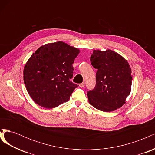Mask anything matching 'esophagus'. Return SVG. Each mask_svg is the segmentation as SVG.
<instances>
[{"instance_id":"esophagus-1","label":"esophagus","mask_w":155,"mask_h":155,"mask_svg":"<svg viewBox=\"0 0 155 155\" xmlns=\"http://www.w3.org/2000/svg\"><path fill=\"white\" fill-rule=\"evenodd\" d=\"M79 87H80L81 88H83V87H85V83H80V84H79Z\"/></svg>"}]
</instances>
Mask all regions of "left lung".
Here are the masks:
<instances>
[{
	"mask_svg": "<svg viewBox=\"0 0 155 155\" xmlns=\"http://www.w3.org/2000/svg\"><path fill=\"white\" fill-rule=\"evenodd\" d=\"M91 63L96 68V85L87 92L88 101L96 109L111 112L125 104L132 85L129 64L111 50H93Z\"/></svg>",
	"mask_w": 155,
	"mask_h": 155,
	"instance_id": "obj_1",
	"label": "left lung"
}]
</instances>
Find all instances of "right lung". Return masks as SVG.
<instances>
[{
	"label": "right lung",
	"mask_w": 155,
	"mask_h": 155,
	"mask_svg": "<svg viewBox=\"0 0 155 155\" xmlns=\"http://www.w3.org/2000/svg\"><path fill=\"white\" fill-rule=\"evenodd\" d=\"M79 50L58 41L41 46L26 62L23 77L35 104L52 109L68 101L78 85L70 81Z\"/></svg>",
	"instance_id": "right-lung-1"
}]
</instances>
